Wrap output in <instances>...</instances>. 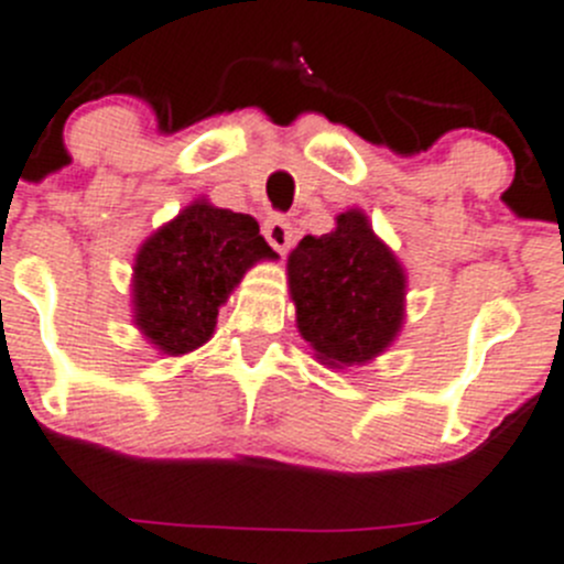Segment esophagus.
Masks as SVG:
<instances>
[{"instance_id":"1","label":"esophagus","mask_w":564,"mask_h":564,"mask_svg":"<svg viewBox=\"0 0 564 564\" xmlns=\"http://www.w3.org/2000/svg\"><path fill=\"white\" fill-rule=\"evenodd\" d=\"M261 234H264V239L270 241L278 252H286L289 247H292L294 230L292 223H289L283 214H270V217L264 219V225H261Z\"/></svg>"}]
</instances>
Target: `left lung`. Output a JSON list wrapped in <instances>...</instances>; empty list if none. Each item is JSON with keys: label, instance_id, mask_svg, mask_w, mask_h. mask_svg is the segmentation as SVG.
<instances>
[{"label": "left lung", "instance_id": "obj_1", "mask_svg": "<svg viewBox=\"0 0 564 564\" xmlns=\"http://www.w3.org/2000/svg\"><path fill=\"white\" fill-rule=\"evenodd\" d=\"M297 328L330 367L370 361L403 323L406 278L361 210L336 217V230L306 236L289 256Z\"/></svg>", "mask_w": 564, "mask_h": 564}]
</instances>
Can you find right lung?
Segmentation results:
<instances>
[{"instance_id":"add662e5","label":"right lung","mask_w":564,"mask_h":564,"mask_svg":"<svg viewBox=\"0 0 564 564\" xmlns=\"http://www.w3.org/2000/svg\"><path fill=\"white\" fill-rule=\"evenodd\" d=\"M272 247L247 214L194 203L163 225L135 258V325L170 356L208 341L219 306Z\"/></svg>"}]
</instances>
